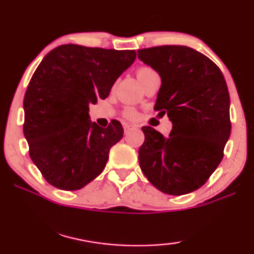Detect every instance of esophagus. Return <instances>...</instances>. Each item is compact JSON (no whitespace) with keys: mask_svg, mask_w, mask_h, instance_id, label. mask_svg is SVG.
Instances as JSON below:
<instances>
[{"mask_svg":"<svg viewBox=\"0 0 254 254\" xmlns=\"http://www.w3.org/2000/svg\"><path fill=\"white\" fill-rule=\"evenodd\" d=\"M134 128H136L135 126H133V125H128V124H126L124 126V130H125V133H128V131L129 130H131V129H134Z\"/></svg>","mask_w":254,"mask_h":254,"instance_id":"esophagus-1","label":"esophagus"}]
</instances>
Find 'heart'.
Masks as SVG:
<instances>
[{
    "label": "heart",
    "mask_w": 254,
    "mask_h": 254,
    "mask_svg": "<svg viewBox=\"0 0 254 254\" xmlns=\"http://www.w3.org/2000/svg\"><path fill=\"white\" fill-rule=\"evenodd\" d=\"M153 72H155V71H154L153 68H150V67H147V66L140 67L139 70L136 71V77L141 83V81H142L148 74L153 73ZM125 115H126L127 118H129V119H134V118L136 117V112H135V110H133V108H127L126 112H125Z\"/></svg>",
    "instance_id": "b5f03b06"
}]
</instances>
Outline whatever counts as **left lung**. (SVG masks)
Instances as JSON below:
<instances>
[{"instance_id":"8db88e82","label":"left lung","mask_w":254,"mask_h":254,"mask_svg":"<svg viewBox=\"0 0 254 254\" xmlns=\"http://www.w3.org/2000/svg\"><path fill=\"white\" fill-rule=\"evenodd\" d=\"M137 57L160 74L155 110L173 124L167 137L142 127L141 170L168 195L195 191L218 167L231 133L225 79L206 56L182 45L142 49Z\"/></svg>"}]
</instances>
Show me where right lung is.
<instances>
[{
  "instance_id": "add662e5",
  "label": "right lung",
  "mask_w": 254,
  "mask_h": 254,
  "mask_svg": "<svg viewBox=\"0 0 254 254\" xmlns=\"http://www.w3.org/2000/svg\"><path fill=\"white\" fill-rule=\"evenodd\" d=\"M135 58L134 50L65 44L38 65L23 101V131L32 162L51 186L79 190L104 170L124 128L115 120L107 128L92 123L88 106L108 97Z\"/></svg>"
}]
</instances>
